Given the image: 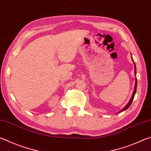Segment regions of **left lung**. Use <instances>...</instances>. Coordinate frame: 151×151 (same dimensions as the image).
<instances>
[{
	"instance_id": "left-lung-1",
	"label": "left lung",
	"mask_w": 151,
	"mask_h": 151,
	"mask_svg": "<svg viewBox=\"0 0 151 151\" xmlns=\"http://www.w3.org/2000/svg\"><path fill=\"white\" fill-rule=\"evenodd\" d=\"M132 61H133V63H134V74H135V76H136V74H137V70H136V66H135V63H134V60H133V59H132ZM137 78H135V85H134V91H133V93H132V96H131V99H130V101H129V103H128V104H127L126 106H125L123 109H122L121 111L119 112V113L120 112H122V111H125V110H127L128 108H129V107L131 106V103H132V101H133V99H134V95H135V93H136V91H137Z\"/></svg>"
}]
</instances>
